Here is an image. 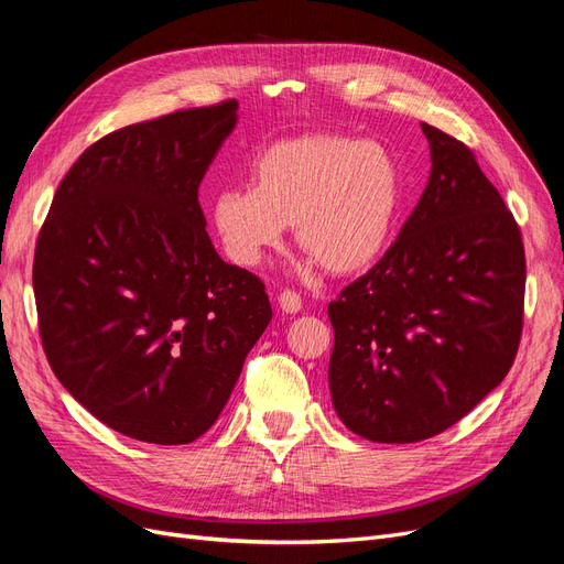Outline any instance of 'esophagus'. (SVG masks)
<instances>
[{"label": "esophagus", "instance_id": "esophagus-1", "mask_svg": "<svg viewBox=\"0 0 564 564\" xmlns=\"http://www.w3.org/2000/svg\"><path fill=\"white\" fill-rule=\"evenodd\" d=\"M278 303H280V308L284 311V313H299L301 311V296L296 294V292H292V289H284V292H280V296H278Z\"/></svg>", "mask_w": 564, "mask_h": 564}]
</instances>
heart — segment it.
<instances>
[{
    "instance_id": "heart-1",
    "label": "heart",
    "mask_w": 564,
    "mask_h": 564,
    "mask_svg": "<svg viewBox=\"0 0 564 564\" xmlns=\"http://www.w3.org/2000/svg\"><path fill=\"white\" fill-rule=\"evenodd\" d=\"M402 202V176L381 143L313 133L270 145L251 185L220 191L212 220L226 253L251 268L294 226L303 253L332 275L365 270L386 249Z\"/></svg>"
}]
</instances>
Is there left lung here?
<instances>
[{"mask_svg":"<svg viewBox=\"0 0 564 564\" xmlns=\"http://www.w3.org/2000/svg\"><path fill=\"white\" fill-rule=\"evenodd\" d=\"M431 178L398 240L329 303V390L371 442H419L464 419L516 360L524 247L513 214L449 133L421 124Z\"/></svg>","mask_w":564,"mask_h":564,"instance_id":"8db88e82","label":"left lung"}]
</instances>
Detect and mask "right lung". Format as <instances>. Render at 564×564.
Instances as JSON below:
<instances>
[{
  "mask_svg": "<svg viewBox=\"0 0 564 564\" xmlns=\"http://www.w3.org/2000/svg\"><path fill=\"white\" fill-rule=\"evenodd\" d=\"M237 100L129 124L61 181L32 286L46 360L65 390L127 437L207 433L272 317L263 282L216 253L199 183Z\"/></svg>",
  "mask_w": 564,
  "mask_h": 564,
  "instance_id": "1",
  "label": "right lung"
}]
</instances>
